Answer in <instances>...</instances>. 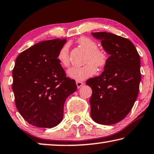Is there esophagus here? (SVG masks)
Here are the masks:
<instances>
[{
	"instance_id": "esophagus-1",
	"label": "esophagus",
	"mask_w": 154,
	"mask_h": 154,
	"mask_svg": "<svg viewBox=\"0 0 154 154\" xmlns=\"http://www.w3.org/2000/svg\"><path fill=\"white\" fill-rule=\"evenodd\" d=\"M76 84H77V86L78 88H79L82 87L84 84L83 82H82L77 81V82H76Z\"/></svg>"
}]
</instances>
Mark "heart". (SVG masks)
<instances>
[{
  "mask_svg": "<svg viewBox=\"0 0 154 154\" xmlns=\"http://www.w3.org/2000/svg\"><path fill=\"white\" fill-rule=\"evenodd\" d=\"M77 43L86 54L84 57V64L82 67H72L68 70L67 75L72 79L77 81H83L88 79L97 72V67L103 68L108 63V55L104 51L98 49L97 43L92 39L81 37L78 39ZM57 59L63 66L68 67L70 65L69 45L66 44L61 48L57 55Z\"/></svg>",
  "mask_w": 154,
  "mask_h": 154,
  "instance_id": "b5f03b06",
  "label": "heart"
}]
</instances>
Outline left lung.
Returning <instances> with one entry per match:
<instances>
[{
  "label": "left lung",
  "mask_w": 154,
  "mask_h": 154,
  "mask_svg": "<svg viewBox=\"0 0 154 154\" xmlns=\"http://www.w3.org/2000/svg\"><path fill=\"white\" fill-rule=\"evenodd\" d=\"M109 54L104 71L87 80L92 90L90 116L102 125H113L125 118L137 99L141 80L140 59L128 39L107 32L92 33Z\"/></svg>",
  "instance_id": "1"
}]
</instances>
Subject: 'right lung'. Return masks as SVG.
<instances>
[{"mask_svg": "<svg viewBox=\"0 0 154 154\" xmlns=\"http://www.w3.org/2000/svg\"><path fill=\"white\" fill-rule=\"evenodd\" d=\"M66 39L35 44L17 57L12 72L17 109L24 120L38 128L57 126L64 116L67 97L77 90L57 59Z\"/></svg>", "mask_w": 154, "mask_h": 154, "instance_id": "add662e5", "label": "right lung"}]
</instances>
